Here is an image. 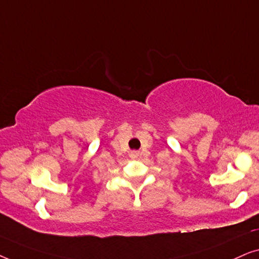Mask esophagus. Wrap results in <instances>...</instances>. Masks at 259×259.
Here are the masks:
<instances>
[{
  "mask_svg": "<svg viewBox=\"0 0 259 259\" xmlns=\"http://www.w3.org/2000/svg\"><path fill=\"white\" fill-rule=\"evenodd\" d=\"M138 157H139V152H137V151H132L130 153V158L131 159H137Z\"/></svg>",
  "mask_w": 259,
  "mask_h": 259,
  "instance_id": "obj_1",
  "label": "esophagus"
}]
</instances>
